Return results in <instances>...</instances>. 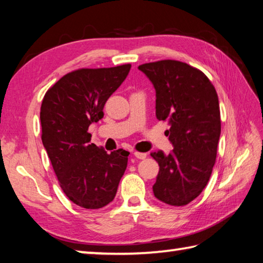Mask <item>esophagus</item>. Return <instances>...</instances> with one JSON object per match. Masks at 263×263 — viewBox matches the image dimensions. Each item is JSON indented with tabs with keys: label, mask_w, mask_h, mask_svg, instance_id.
<instances>
[{
	"label": "esophagus",
	"mask_w": 263,
	"mask_h": 263,
	"mask_svg": "<svg viewBox=\"0 0 263 263\" xmlns=\"http://www.w3.org/2000/svg\"><path fill=\"white\" fill-rule=\"evenodd\" d=\"M133 154H135V157H136L137 159H140V160L145 159L146 157H147V154H146V153H141V152H135Z\"/></svg>",
	"instance_id": "obj_1"
}]
</instances>
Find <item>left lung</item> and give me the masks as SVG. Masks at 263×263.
<instances>
[{"label": "left lung", "mask_w": 263, "mask_h": 263, "mask_svg": "<svg viewBox=\"0 0 263 263\" xmlns=\"http://www.w3.org/2000/svg\"><path fill=\"white\" fill-rule=\"evenodd\" d=\"M157 92L155 115L168 121L172 153L152 152L159 163L154 196L169 205L183 206L199 196L210 180L220 137L219 101L202 70L177 60L140 65Z\"/></svg>", "instance_id": "8db88e82"}]
</instances>
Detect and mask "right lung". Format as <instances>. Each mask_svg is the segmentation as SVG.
Returning a JSON list of instances; mask_svg holds the SVG:
<instances>
[{"mask_svg": "<svg viewBox=\"0 0 263 263\" xmlns=\"http://www.w3.org/2000/svg\"><path fill=\"white\" fill-rule=\"evenodd\" d=\"M125 64L80 68L46 91L41 106L42 141L62 191L77 205L101 209L114 201L127 166V151L108 153L91 144L88 128L130 72Z\"/></svg>", "mask_w": 263, "mask_h": 263, "instance_id": "add662e5", "label": "right lung"}]
</instances>
